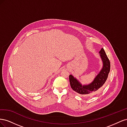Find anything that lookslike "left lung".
Instances as JSON below:
<instances>
[{
	"label": "left lung",
	"instance_id": "1",
	"mask_svg": "<svg viewBox=\"0 0 127 127\" xmlns=\"http://www.w3.org/2000/svg\"><path fill=\"white\" fill-rule=\"evenodd\" d=\"M102 58L103 66L101 71L96 77L94 81L88 85H83L71 75H69V82L72 89L77 93L84 96H93L98 93L108 77L110 70V62L107 58L105 51L102 48L99 51Z\"/></svg>",
	"mask_w": 127,
	"mask_h": 127
}]
</instances>
